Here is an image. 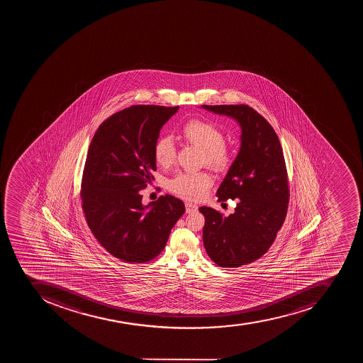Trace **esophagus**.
Instances as JSON below:
<instances>
[{
  "mask_svg": "<svg viewBox=\"0 0 363 363\" xmlns=\"http://www.w3.org/2000/svg\"><path fill=\"white\" fill-rule=\"evenodd\" d=\"M186 213H191V212L197 211V206L191 204V203H185Z\"/></svg>",
  "mask_w": 363,
  "mask_h": 363,
  "instance_id": "esophagus-1",
  "label": "esophagus"
}]
</instances>
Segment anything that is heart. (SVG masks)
Wrapping results in <instances>:
<instances>
[{
	"mask_svg": "<svg viewBox=\"0 0 363 363\" xmlns=\"http://www.w3.org/2000/svg\"><path fill=\"white\" fill-rule=\"evenodd\" d=\"M185 142L202 151V162L223 172L230 167L233 155L225 145V136L219 128L206 121L191 120L180 132ZM176 157V149L172 138H161L155 144V162L161 167L172 164ZM212 178L204 172H179L169 180L170 191L185 200L199 201L206 196Z\"/></svg>",
	"mask_w": 363,
	"mask_h": 363,
	"instance_id": "b5f03b06",
	"label": "heart"
}]
</instances>
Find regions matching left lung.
I'll return each mask as SVG.
<instances>
[{
  "label": "left lung",
  "mask_w": 363,
  "mask_h": 363,
  "mask_svg": "<svg viewBox=\"0 0 363 363\" xmlns=\"http://www.w3.org/2000/svg\"><path fill=\"white\" fill-rule=\"evenodd\" d=\"M236 120L242 129L240 147L217 191L223 202L236 200L228 217L201 206L206 223L203 243L216 264L223 268L255 262L274 243L285 221L289 189L283 149L274 128L245 104L201 106Z\"/></svg>",
  "instance_id": "1"
}]
</instances>
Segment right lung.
I'll use <instances>...</instances> for the list:
<instances>
[{
	"instance_id": "right-lung-1",
	"label": "right lung",
	"mask_w": 363,
	"mask_h": 363,
	"mask_svg": "<svg viewBox=\"0 0 363 363\" xmlns=\"http://www.w3.org/2000/svg\"><path fill=\"white\" fill-rule=\"evenodd\" d=\"M178 108H123L101 123L89 144L80 191L84 214L97 242L123 262H147L160 255L185 212L183 201L172 195L144 206L140 193L157 170L161 128Z\"/></svg>"
}]
</instances>
